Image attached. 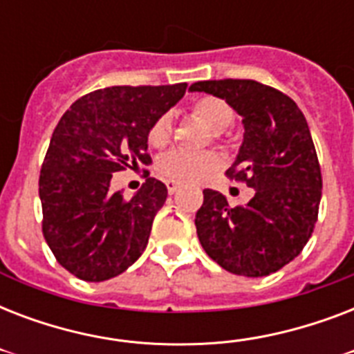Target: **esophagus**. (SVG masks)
I'll return each instance as SVG.
<instances>
[{
	"instance_id": "obj_1",
	"label": "esophagus",
	"mask_w": 354,
	"mask_h": 354,
	"mask_svg": "<svg viewBox=\"0 0 354 354\" xmlns=\"http://www.w3.org/2000/svg\"><path fill=\"white\" fill-rule=\"evenodd\" d=\"M180 189V183L178 182H172V180H169L167 182V191H169V194H174Z\"/></svg>"
}]
</instances>
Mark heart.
Returning a JSON list of instances; mask_svg holds the SVG:
<instances>
[{
    "label": "heart",
    "mask_w": 354,
    "mask_h": 354,
    "mask_svg": "<svg viewBox=\"0 0 354 354\" xmlns=\"http://www.w3.org/2000/svg\"><path fill=\"white\" fill-rule=\"evenodd\" d=\"M191 115L204 122L205 127L213 130L211 136L215 139L224 138V132L233 122V110L226 101L218 97L205 95L200 97L191 104ZM172 118L165 112L158 115L147 130L149 145L161 149L171 141ZM221 169V158L213 152H185V150H171L161 156L158 161V171L172 182L180 183H198Z\"/></svg>",
    "instance_id": "heart-1"
}]
</instances>
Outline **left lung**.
<instances>
[{
  "label": "left lung",
  "mask_w": 354,
  "mask_h": 354,
  "mask_svg": "<svg viewBox=\"0 0 354 354\" xmlns=\"http://www.w3.org/2000/svg\"><path fill=\"white\" fill-rule=\"evenodd\" d=\"M189 90L221 97L242 115L244 141L226 176L255 189L236 207L204 189L194 218L200 244L232 274H274L301 253L318 221L322 171L307 119L290 97L257 80H200Z\"/></svg>",
  "instance_id": "left-lung-1"
}]
</instances>
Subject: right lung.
I'll return each mask as SVG.
<instances>
[{
    "label": "right lung",
    "instance_id": "add662e5",
    "mask_svg": "<svg viewBox=\"0 0 354 354\" xmlns=\"http://www.w3.org/2000/svg\"><path fill=\"white\" fill-rule=\"evenodd\" d=\"M187 90L112 86L75 101L53 132L40 171L41 232L57 261L82 281L112 279L149 244L165 183L147 178L132 198L110 191L112 174L150 163L147 130Z\"/></svg>",
    "mask_w": 354,
    "mask_h": 354
}]
</instances>
